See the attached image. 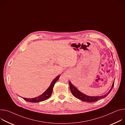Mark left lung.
<instances>
[{"label":"left lung","mask_w":125,"mask_h":125,"mask_svg":"<svg viewBox=\"0 0 125 125\" xmlns=\"http://www.w3.org/2000/svg\"><path fill=\"white\" fill-rule=\"evenodd\" d=\"M69 86H70V89L71 90V92L72 93V94H73V95L76 98L80 99L83 101L84 102H96L98 100H100L102 99H103L105 97H106L110 92V91H111V90L112 89L113 87H114V82H113V85H112V88L111 89V90L109 91V92L108 93V94L101 96H97V97H92V96H87L84 94H83L82 93H81V92L79 91L70 82V81H69Z\"/></svg>","instance_id":"1"}]
</instances>
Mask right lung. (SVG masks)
I'll list each match as a JSON object with an SVG mask.
<instances>
[{"label": "right lung", "instance_id": "right-lung-1", "mask_svg": "<svg viewBox=\"0 0 125 125\" xmlns=\"http://www.w3.org/2000/svg\"><path fill=\"white\" fill-rule=\"evenodd\" d=\"M60 75H59L55 79H54L51 83L50 86L49 88L46 90V91H45L43 94L41 95L40 96L34 98H23V99L27 102H32V103H36V102H39L41 101H43L48 99L51 95L52 93V91H53V88L54 87V85L55 83L58 81L59 79V78L60 77Z\"/></svg>", "mask_w": 125, "mask_h": 125}]
</instances>
